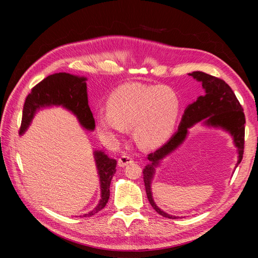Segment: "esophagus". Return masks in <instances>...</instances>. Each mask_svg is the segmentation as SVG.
<instances>
[{
	"label": "esophagus",
	"instance_id": "obj_1",
	"mask_svg": "<svg viewBox=\"0 0 258 258\" xmlns=\"http://www.w3.org/2000/svg\"><path fill=\"white\" fill-rule=\"evenodd\" d=\"M132 159H134V158H132V156L123 154V155H121L120 157L118 158V166H119V167L127 166L128 163L132 162Z\"/></svg>",
	"mask_w": 258,
	"mask_h": 258
}]
</instances>
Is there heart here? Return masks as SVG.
Returning a JSON list of instances; mask_svg holds the SVG:
<instances>
[{"label": "heart", "instance_id": "obj_1", "mask_svg": "<svg viewBox=\"0 0 258 258\" xmlns=\"http://www.w3.org/2000/svg\"><path fill=\"white\" fill-rule=\"evenodd\" d=\"M176 92L167 86L123 84L107 99V107L97 113V123L103 135L121 136L134 127L137 143L153 148L165 143L172 134L179 113Z\"/></svg>", "mask_w": 258, "mask_h": 258}]
</instances>
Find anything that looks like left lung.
<instances>
[{
    "label": "left lung",
    "instance_id": "left-lung-1",
    "mask_svg": "<svg viewBox=\"0 0 258 258\" xmlns=\"http://www.w3.org/2000/svg\"><path fill=\"white\" fill-rule=\"evenodd\" d=\"M194 79L202 83V87L205 89V95L200 96L197 101L186 108L182 117L181 123H179L178 130L173 135L169 141L162 145L154 153L147 155V159L150 160V165H147L143 169V179L145 185V190L147 199L151 206L155 209L156 212L168 218H176L175 216L169 215L161 211L152 197L151 192V179L154 174L155 168L159 161L173 152L175 148L181 145L187 136V130L192 127L198 121L205 119L207 124L215 127H222L225 130L230 132L233 137L236 146L239 151L238 163L243 158L244 152V134H245V116L243 108H242L239 100L237 99L235 92L229 87V85L225 81L218 79V77L209 75L204 72H192Z\"/></svg>",
    "mask_w": 258,
    "mask_h": 258
}]
</instances>
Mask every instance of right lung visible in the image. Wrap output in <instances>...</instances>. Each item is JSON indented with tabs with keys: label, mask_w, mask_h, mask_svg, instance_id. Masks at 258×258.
Listing matches in <instances>:
<instances>
[{
	"label": "right lung",
	"mask_w": 258,
	"mask_h": 258,
	"mask_svg": "<svg viewBox=\"0 0 258 258\" xmlns=\"http://www.w3.org/2000/svg\"><path fill=\"white\" fill-rule=\"evenodd\" d=\"M47 105H62L72 111L83 127L95 129V118L88 104L87 84L85 77L69 73H56L36 84L28 95L22 110L19 135H22L33 118L37 108ZM101 182V200L98 207L84 216H91L102 210L110 198V184L116 171L117 161L102 152H95Z\"/></svg>",
	"instance_id": "right-lung-1"
}]
</instances>
